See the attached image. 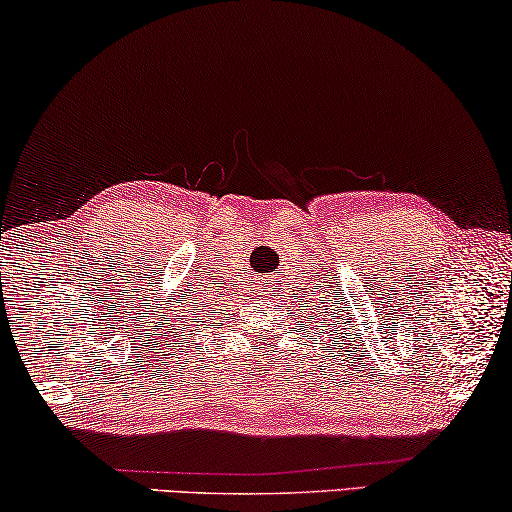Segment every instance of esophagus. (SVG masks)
<instances>
[{
    "instance_id": "obj_1",
    "label": "esophagus",
    "mask_w": 512,
    "mask_h": 512,
    "mask_svg": "<svg viewBox=\"0 0 512 512\" xmlns=\"http://www.w3.org/2000/svg\"><path fill=\"white\" fill-rule=\"evenodd\" d=\"M255 294L271 300H278L282 296V287H280V278L278 275H259L255 278Z\"/></svg>"
}]
</instances>
